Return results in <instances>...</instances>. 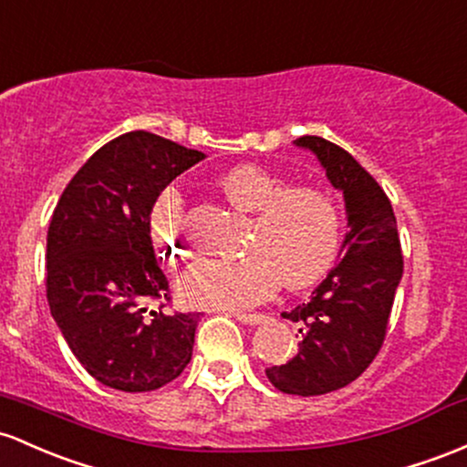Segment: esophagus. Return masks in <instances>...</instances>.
Segmentation results:
<instances>
[{"mask_svg":"<svg viewBox=\"0 0 467 467\" xmlns=\"http://www.w3.org/2000/svg\"><path fill=\"white\" fill-rule=\"evenodd\" d=\"M233 317L245 326H259L265 324V319H268L265 315H250V312H233Z\"/></svg>","mask_w":467,"mask_h":467,"instance_id":"1","label":"esophagus"}]
</instances>
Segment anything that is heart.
<instances>
[{
	"label": "heart",
	"instance_id": "b5f03b06",
	"mask_svg": "<svg viewBox=\"0 0 467 467\" xmlns=\"http://www.w3.org/2000/svg\"><path fill=\"white\" fill-rule=\"evenodd\" d=\"M225 197L254 213L250 250L234 259H202L179 276V295L197 308L239 310L270 299L281 281L292 288L319 279L337 257L339 210L330 194L312 186H292L261 166H237L222 179ZM157 253L177 261L191 250L183 197L175 186L159 192L150 210Z\"/></svg>",
	"mask_w": 467,
	"mask_h": 467
}]
</instances>
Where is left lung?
<instances>
[{
  "label": "left lung",
  "instance_id": "1",
  "mask_svg": "<svg viewBox=\"0 0 467 467\" xmlns=\"http://www.w3.org/2000/svg\"><path fill=\"white\" fill-rule=\"evenodd\" d=\"M296 148L319 159L332 188L343 192L348 233L339 264L284 319L301 324L299 352L265 377L276 390L315 397L348 386L377 357L394 292L403 275L392 203L350 152L324 137H299Z\"/></svg>",
  "mask_w": 467,
  "mask_h": 467
}]
</instances>
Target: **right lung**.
I'll return each mask as SVG.
<instances>
[{"label":"right lung","mask_w":467,"mask_h":467,"mask_svg":"<svg viewBox=\"0 0 467 467\" xmlns=\"http://www.w3.org/2000/svg\"><path fill=\"white\" fill-rule=\"evenodd\" d=\"M203 157L152 132H126L79 168L50 219V315L84 370L115 390H157L192 357L199 312L146 315L148 301L168 299L150 210L159 192Z\"/></svg>","instance_id":"add662e5"}]
</instances>
